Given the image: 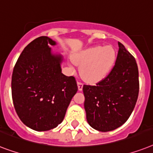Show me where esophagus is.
Returning a JSON list of instances; mask_svg holds the SVG:
<instances>
[{
  "label": "esophagus",
  "mask_w": 153,
  "mask_h": 153,
  "mask_svg": "<svg viewBox=\"0 0 153 153\" xmlns=\"http://www.w3.org/2000/svg\"><path fill=\"white\" fill-rule=\"evenodd\" d=\"M77 86H78V90L79 91H82L83 89V83L77 81Z\"/></svg>",
  "instance_id": "obj_1"
}]
</instances>
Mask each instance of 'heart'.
<instances>
[{"instance_id": "heart-1", "label": "heart", "mask_w": 153, "mask_h": 153, "mask_svg": "<svg viewBox=\"0 0 153 153\" xmlns=\"http://www.w3.org/2000/svg\"><path fill=\"white\" fill-rule=\"evenodd\" d=\"M115 61V51L109 46H91L73 55V62L80 65L82 78L91 84L103 80L113 69Z\"/></svg>"}]
</instances>
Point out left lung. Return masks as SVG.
<instances>
[{
  "label": "left lung",
  "mask_w": 153,
  "mask_h": 153,
  "mask_svg": "<svg viewBox=\"0 0 153 153\" xmlns=\"http://www.w3.org/2000/svg\"><path fill=\"white\" fill-rule=\"evenodd\" d=\"M136 60L118 42L115 64L96 85L83 87L87 121L101 132L117 129L127 121L136 105L139 93Z\"/></svg>",
  "instance_id": "left-lung-1"
}]
</instances>
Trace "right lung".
<instances>
[{
	"instance_id": "right-lung-1",
	"label": "right lung",
	"mask_w": 153,
	"mask_h": 153,
	"mask_svg": "<svg viewBox=\"0 0 153 153\" xmlns=\"http://www.w3.org/2000/svg\"><path fill=\"white\" fill-rule=\"evenodd\" d=\"M56 42L41 36L22 51L12 76V96L19 119L30 129L46 131L62 123L77 91L74 76L62 73V55L53 54Z\"/></svg>"
}]
</instances>
